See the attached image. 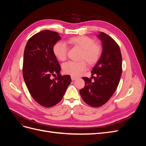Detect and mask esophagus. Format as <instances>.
Here are the masks:
<instances>
[{
	"label": "esophagus",
	"instance_id": "obj_1",
	"mask_svg": "<svg viewBox=\"0 0 146 146\" xmlns=\"http://www.w3.org/2000/svg\"><path fill=\"white\" fill-rule=\"evenodd\" d=\"M77 78V77H74V76H71V79H72V80H76Z\"/></svg>",
	"mask_w": 146,
	"mask_h": 146
}]
</instances>
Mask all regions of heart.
Wrapping results in <instances>:
<instances>
[{"instance_id": "b5f03b06", "label": "heart", "mask_w": 146, "mask_h": 146, "mask_svg": "<svg viewBox=\"0 0 146 146\" xmlns=\"http://www.w3.org/2000/svg\"><path fill=\"white\" fill-rule=\"evenodd\" d=\"M67 42L70 46L80 49L78 61H69L63 65V72L72 76H78L86 68L88 65L93 66L98 63L102 54V47L95 39L87 36L69 38ZM68 48L63 42H56L53 46V52L56 58L63 61L67 58Z\"/></svg>"}]
</instances>
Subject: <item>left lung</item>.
Listing matches in <instances>:
<instances>
[{
    "instance_id": "left-lung-1",
    "label": "left lung",
    "mask_w": 146,
    "mask_h": 146,
    "mask_svg": "<svg viewBox=\"0 0 146 146\" xmlns=\"http://www.w3.org/2000/svg\"><path fill=\"white\" fill-rule=\"evenodd\" d=\"M98 37L102 41V54L92 70L91 78L82 77L85 85L80 90L83 101L92 107L102 106L111 98L122 72V55L117 42L104 32Z\"/></svg>"
}]
</instances>
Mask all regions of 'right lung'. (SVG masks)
Returning <instances> with one entry per match:
<instances>
[{"label": "right lung", "instance_id": "add662e5", "mask_svg": "<svg viewBox=\"0 0 146 146\" xmlns=\"http://www.w3.org/2000/svg\"><path fill=\"white\" fill-rule=\"evenodd\" d=\"M61 39L51 30L41 31L31 37L25 46L23 74L33 99L44 107H51L62 99L71 82L69 75L61 76V67L53 46ZM57 77L51 79V76Z\"/></svg>", "mask_w": 146, "mask_h": 146}]
</instances>
